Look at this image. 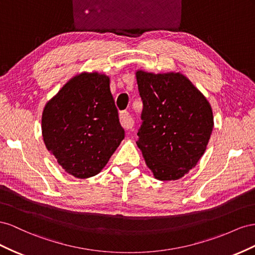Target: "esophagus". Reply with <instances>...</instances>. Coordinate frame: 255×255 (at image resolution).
Listing matches in <instances>:
<instances>
[{
  "instance_id": "obj_1",
  "label": "esophagus",
  "mask_w": 255,
  "mask_h": 255,
  "mask_svg": "<svg viewBox=\"0 0 255 255\" xmlns=\"http://www.w3.org/2000/svg\"><path fill=\"white\" fill-rule=\"evenodd\" d=\"M120 121L122 126L125 128V129H131L133 127V119L131 118V115H130L127 111H123L120 114Z\"/></svg>"
}]
</instances>
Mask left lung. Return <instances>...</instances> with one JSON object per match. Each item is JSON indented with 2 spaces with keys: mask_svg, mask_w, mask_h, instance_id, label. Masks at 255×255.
<instances>
[{
  "mask_svg": "<svg viewBox=\"0 0 255 255\" xmlns=\"http://www.w3.org/2000/svg\"><path fill=\"white\" fill-rule=\"evenodd\" d=\"M143 101L136 145L156 179L183 177L204 154L214 128L206 97L180 72H135Z\"/></svg>",
  "mask_w": 255,
  "mask_h": 255,
  "instance_id": "8db88e82",
  "label": "left lung"
}]
</instances>
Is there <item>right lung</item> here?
Here are the masks:
<instances>
[{"instance_id":"obj_1","label":"right lung","mask_w":255,"mask_h":255,"mask_svg":"<svg viewBox=\"0 0 255 255\" xmlns=\"http://www.w3.org/2000/svg\"><path fill=\"white\" fill-rule=\"evenodd\" d=\"M41 132L57 163L77 178L95 176L125 137L110 91V78L81 72L45 106Z\"/></svg>"}]
</instances>
